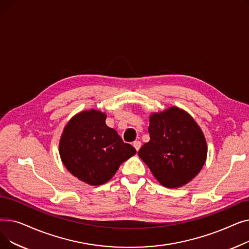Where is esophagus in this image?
<instances>
[{
    "instance_id": "esophagus-1",
    "label": "esophagus",
    "mask_w": 249,
    "mask_h": 249,
    "mask_svg": "<svg viewBox=\"0 0 249 249\" xmlns=\"http://www.w3.org/2000/svg\"><path fill=\"white\" fill-rule=\"evenodd\" d=\"M133 146H134L135 149L138 151V150L140 149V147H141V142H140V141H134V142H133Z\"/></svg>"
}]
</instances>
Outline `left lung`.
Here are the masks:
<instances>
[{
    "instance_id": "1",
    "label": "left lung",
    "mask_w": 249,
    "mask_h": 249,
    "mask_svg": "<svg viewBox=\"0 0 249 249\" xmlns=\"http://www.w3.org/2000/svg\"><path fill=\"white\" fill-rule=\"evenodd\" d=\"M149 122L150 140L139 149V158L162 186L186 185L206 161L207 143L201 128L177 107L152 114Z\"/></svg>"
}]
</instances>
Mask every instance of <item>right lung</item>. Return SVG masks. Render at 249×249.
I'll return each instance as SVG.
<instances>
[{
  "instance_id": "right-lung-1",
  "label": "right lung",
  "mask_w": 249,
  "mask_h": 249,
  "mask_svg": "<svg viewBox=\"0 0 249 249\" xmlns=\"http://www.w3.org/2000/svg\"><path fill=\"white\" fill-rule=\"evenodd\" d=\"M105 120L106 114L96 110L77 114L65 126L59 142L68 171L91 186L107 182L120 164L136 153Z\"/></svg>"
}]
</instances>
